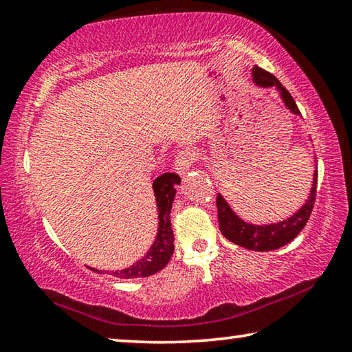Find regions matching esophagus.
<instances>
[{"instance_id": "obj_1", "label": "esophagus", "mask_w": 352, "mask_h": 352, "mask_svg": "<svg viewBox=\"0 0 352 352\" xmlns=\"http://www.w3.org/2000/svg\"><path fill=\"white\" fill-rule=\"evenodd\" d=\"M192 161H194V153L191 152V150L189 148L180 150V152L175 155V161H174L175 170L178 172V174H185L189 167H191Z\"/></svg>"}]
</instances>
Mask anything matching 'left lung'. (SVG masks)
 I'll list each match as a JSON object with an SVG mask.
<instances>
[{"mask_svg":"<svg viewBox=\"0 0 352 352\" xmlns=\"http://www.w3.org/2000/svg\"><path fill=\"white\" fill-rule=\"evenodd\" d=\"M252 80L258 87H276L278 94H280V98L283 104L287 106V109L292 111L293 114L299 116V109L296 103H294L293 97L289 96V92L282 86V82L274 75L254 65ZM316 180L318 170L314 172V182H311L310 194L309 199L305 200V204L300 206L296 213H293L280 222H274V224L258 226L246 222L232 210V206L228 205L227 200L221 194H217V219H219V228L222 235L227 239H230L232 243L238 244V246L246 248L249 250H258V252H267V250H274L292 243L302 232V228L305 227L307 221H309L311 214V210H314L316 196Z\"/></svg>","mask_w":352,"mask_h":352,"instance_id":"1","label":"left lung"}]
</instances>
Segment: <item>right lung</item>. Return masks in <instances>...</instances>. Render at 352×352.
Segmentation results:
<instances>
[{
  "instance_id": "obj_1",
  "label": "right lung",
  "mask_w": 352,
  "mask_h": 352,
  "mask_svg": "<svg viewBox=\"0 0 352 352\" xmlns=\"http://www.w3.org/2000/svg\"><path fill=\"white\" fill-rule=\"evenodd\" d=\"M180 185V177L174 172H166L153 182V192L156 206H158V233L148 252L139 258L135 265L120 271H100L108 272L117 278H139L148 277L163 270L169 263L172 254H174V232L170 227V210L174 204L175 186ZM96 271V270H92ZM98 272V271H97Z\"/></svg>"
}]
</instances>
